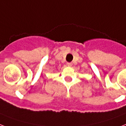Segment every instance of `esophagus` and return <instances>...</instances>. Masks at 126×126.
I'll use <instances>...</instances> for the list:
<instances>
[{"instance_id":"esophagus-1","label":"esophagus","mask_w":126,"mask_h":126,"mask_svg":"<svg viewBox=\"0 0 126 126\" xmlns=\"http://www.w3.org/2000/svg\"><path fill=\"white\" fill-rule=\"evenodd\" d=\"M67 65H68V66H72V63H67Z\"/></svg>"}]
</instances>
